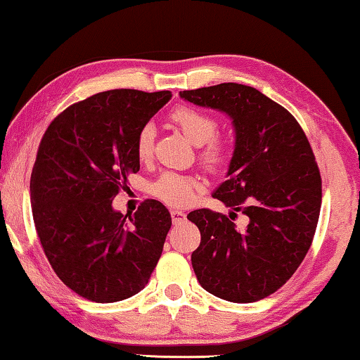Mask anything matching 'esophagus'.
<instances>
[{
	"label": "esophagus",
	"mask_w": 360,
	"mask_h": 360,
	"mask_svg": "<svg viewBox=\"0 0 360 360\" xmlns=\"http://www.w3.org/2000/svg\"><path fill=\"white\" fill-rule=\"evenodd\" d=\"M171 221H173V224H181V222L186 221V213L179 210H173L171 211Z\"/></svg>",
	"instance_id": "1"
}]
</instances>
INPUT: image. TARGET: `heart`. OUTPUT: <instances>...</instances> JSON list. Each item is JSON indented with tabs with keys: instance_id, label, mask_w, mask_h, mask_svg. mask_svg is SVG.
<instances>
[{
	"instance_id": "obj_1",
	"label": "heart",
	"mask_w": 360,
	"mask_h": 360,
	"mask_svg": "<svg viewBox=\"0 0 360 360\" xmlns=\"http://www.w3.org/2000/svg\"><path fill=\"white\" fill-rule=\"evenodd\" d=\"M169 122L189 139L193 146L200 147L198 160L208 171H219L229 160V144L216 134L218 122L207 112L193 107H179L169 113ZM155 128L144 124L136 136L134 150L141 162H149L153 155ZM198 189V182L191 176L178 173H163L153 181L149 192L153 197L169 207H184Z\"/></svg>"
}]
</instances>
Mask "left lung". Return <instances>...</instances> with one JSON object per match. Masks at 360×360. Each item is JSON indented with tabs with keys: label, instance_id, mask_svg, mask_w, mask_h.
<instances>
[{
	"label": "left lung",
	"instance_id": "left-lung-1",
	"mask_svg": "<svg viewBox=\"0 0 360 360\" xmlns=\"http://www.w3.org/2000/svg\"><path fill=\"white\" fill-rule=\"evenodd\" d=\"M179 96L232 118L236 147L227 181L213 197L231 207V214L248 216L240 231L207 208L187 214L202 236L191 258L193 272L221 300L259 301L293 276L312 243L322 179L311 144L287 108L252 86L221 83Z\"/></svg>",
	"mask_w": 360,
	"mask_h": 360
}]
</instances>
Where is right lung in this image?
Masks as SVG:
<instances>
[{
    "mask_svg": "<svg viewBox=\"0 0 360 360\" xmlns=\"http://www.w3.org/2000/svg\"><path fill=\"white\" fill-rule=\"evenodd\" d=\"M169 99V91H104L67 107L39 142L30 179L37 233L57 277L89 301L139 293L162 256L165 205L146 200L123 216L112 200L139 171V129Z\"/></svg>",
    "mask_w": 360,
    "mask_h": 360,
    "instance_id": "right-lung-1",
    "label": "right lung"
}]
</instances>
